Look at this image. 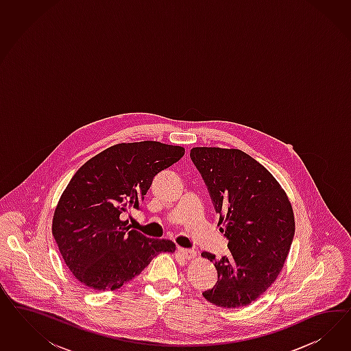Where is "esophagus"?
<instances>
[{
    "instance_id": "obj_1",
    "label": "esophagus",
    "mask_w": 351,
    "mask_h": 351,
    "mask_svg": "<svg viewBox=\"0 0 351 351\" xmlns=\"http://www.w3.org/2000/svg\"><path fill=\"white\" fill-rule=\"evenodd\" d=\"M178 252H179V255L182 256L184 258H188V260L194 257L197 254L194 250H186V248H182V247H178Z\"/></svg>"
}]
</instances>
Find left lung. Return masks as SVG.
Wrapping results in <instances>:
<instances>
[{
  "label": "left lung",
  "mask_w": 351,
  "mask_h": 351,
  "mask_svg": "<svg viewBox=\"0 0 351 351\" xmlns=\"http://www.w3.org/2000/svg\"><path fill=\"white\" fill-rule=\"evenodd\" d=\"M191 158L230 251L221 258L203 252L217 270V282L203 298L220 308L250 305L274 283L287 258L295 235L292 206L274 176L239 149L193 148Z\"/></svg>",
  "instance_id": "left-lung-1"
}]
</instances>
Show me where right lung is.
Masks as SVG:
<instances>
[{
	"instance_id": "add662e5",
	"label": "right lung",
	"mask_w": 351,
	"mask_h": 351,
	"mask_svg": "<svg viewBox=\"0 0 351 351\" xmlns=\"http://www.w3.org/2000/svg\"><path fill=\"white\" fill-rule=\"evenodd\" d=\"M185 149L158 141L117 144L77 171L56 206L53 235L64 263L88 289H116L138 276L169 239L148 238L122 217L140 203L154 178L182 158Z\"/></svg>"
}]
</instances>
